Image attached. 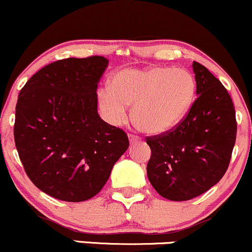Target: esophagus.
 Wrapping results in <instances>:
<instances>
[{"instance_id": "esophagus-1", "label": "esophagus", "mask_w": 252, "mask_h": 252, "mask_svg": "<svg viewBox=\"0 0 252 252\" xmlns=\"http://www.w3.org/2000/svg\"><path fill=\"white\" fill-rule=\"evenodd\" d=\"M128 138H129V143H131V144L138 143V141L140 140V138L137 137V135H134V134H129Z\"/></svg>"}]
</instances>
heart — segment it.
I'll return each mask as SVG.
<instances>
[{
  "label": "heart",
  "instance_id": "b5f03b06",
  "mask_svg": "<svg viewBox=\"0 0 252 252\" xmlns=\"http://www.w3.org/2000/svg\"><path fill=\"white\" fill-rule=\"evenodd\" d=\"M196 95L193 75L184 68H126L115 73L111 87L97 93L100 111L112 125H121L132 105V119L151 134L172 129L190 111Z\"/></svg>",
  "mask_w": 252,
  "mask_h": 252
}]
</instances>
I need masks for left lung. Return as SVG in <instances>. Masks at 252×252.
I'll return each instance as SVG.
<instances>
[{
  "instance_id": "1",
  "label": "left lung",
  "mask_w": 252,
  "mask_h": 252,
  "mask_svg": "<svg viewBox=\"0 0 252 252\" xmlns=\"http://www.w3.org/2000/svg\"><path fill=\"white\" fill-rule=\"evenodd\" d=\"M197 99L177 126L147 137V177L160 196L183 202L200 196L225 174L237 121L226 88L199 62L192 63Z\"/></svg>"
}]
</instances>
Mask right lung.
I'll return each mask as SVG.
<instances>
[{"label": "right lung", "instance_id": "right-lung-1", "mask_svg": "<svg viewBox=\"0 0 252 252\" xmlns=\"http://www.w3.org/2000/svg\"><path fill=\"white\" fill-rule=\"evenodd\" d=\"M103 56L68 58L35 73L19 94L14 138L27 176L44 193L84 202L99 193L128 149L121 128L97 114Z\"/></svg>", "mask_w": 252, "mask_h": 252}]
</instances>
